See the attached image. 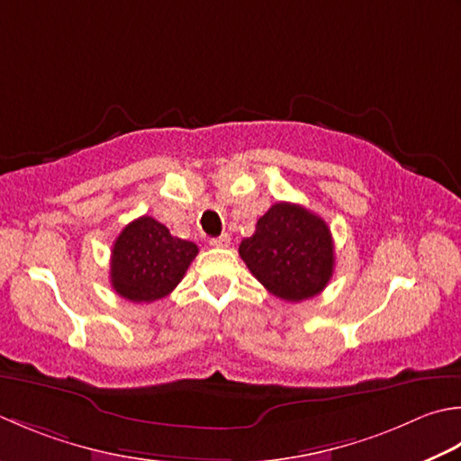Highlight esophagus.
<instances>
[{"label": "esophagus", "mask_w": 461, "mask_h": 461, "mask_svg": "<svg viewBox=\"0 0 461 461\" xmlns=\"http://www.w3.org/2000/svg\"><path fill=\"white\" fill-rule=\"evenodd\" d=\"M210 246L212 248H228L230 246V236H228V233H221V236H218V238H212Z\"/></svg>", "instance_id": "obj_1"}]
</instances>
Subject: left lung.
<instances>
[{
	"instance_id": "8db88e82",
	"label": "left lung",
	"mask_w": 461,
	"mask_h": 461,
	"mask_svg": "<svg viewBox=\"0 0 461 461\" xmlns=\"http://www.w3.org/2000/svg\"><path fill=\"white\" fill-rule=\"evenodd\" d=\"M240 256L258 282L279 300L302 302L321 294L333 276L328 223L305 207L277 202L261 215Z\"/></svg>"
}]
</instances>
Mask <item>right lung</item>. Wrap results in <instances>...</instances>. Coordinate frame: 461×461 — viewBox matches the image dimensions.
I'll list each match as a JSON object with an SVG mask.
<instances>
[{"mask_svg": "<svg viewBox=\"0 0 461 461\" xmlns=\"http://www.w3.org/2000/svg\"><path fill=\"white\" fill-rule=\"evenodd\" d=\"M197 251L194 241L174 238L164 223L149 215L133 220L112 249L113 292L133 303L161 300L182 282Z\"/></svg>", "mask_w": 461, "mask_h": 461, "instance_id": "obj_1", "label": "right lung"}]
</instances>
